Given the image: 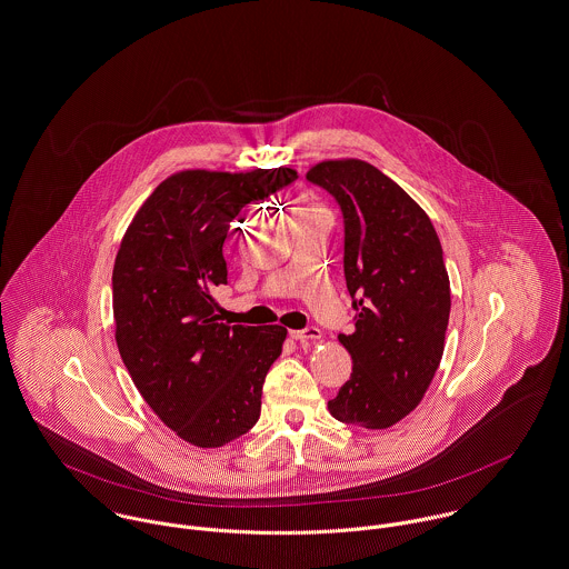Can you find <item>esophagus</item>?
Segmentation results:
<instances>
[{
  "label": "esophagus",
  "mask_w": 569,
  "mask_h": 569,
  "mask_svg": "<svg viewBox=\"0 0 569 569\" xmlns=\"http://www.w3.org/2000/svg\"><path fill=\"white\" fill-rule=\"evenodd\" d=\"M290 336L295 338V340H299V342H308V340H320V329L316 327V325H310V327H306V329H299V331H290Z\"/></svg>",
  "instance_id": "1"
}]
</instances>
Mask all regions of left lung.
Masks as SVG:
<instances>
[{
    "label": "left lung",
    "mask_w": 569,
    "mask_h": 569,
    "mask_svg": "<svg viewBox=\"0 0 569 569\" xmlns=\"http://www.w3.org/2000/svg\"><path fill=\"white\" fill-rule=\"evenodd\" d=\"M308 181L329 191L345 222V279L356 329L340 333L353 373L327 403L333 419L386 430L423 399L441 365L449 277L428 213L367 161L316 163Z\"/></svg>",
    "instance_id": "obj_1"
}]
</instances>
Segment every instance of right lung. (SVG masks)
Segmentation results:
<instances>
[{"label":"right lung","instance_id":"1","mask_svg":"<svg viewBox=\"0 0 569 569\" xmlns=\"http://www.w3.org/2000/svg\"><path fill=\"white\" fill-rule=\"evenodd\" d=\"M295 179L292 168L177 172L122 238L113 266L120 356L154 415L196 447L236 441L259 419L261 386L288 331L222 322V244L242 207Z\"/></svg>","mask_w":569,"mask_h":569}]
</instances>
